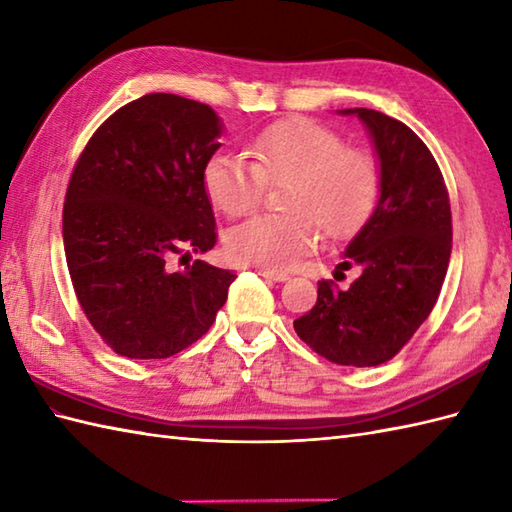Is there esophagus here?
Returning <instances> with one entry per match:
<instances>
[{
    "label": "esophagus",
    "mask_w": 512,
    "mask_h": 512,
    "mask_svg": "<svg viewBox=\"0 0 512 512\" xmlns=\"http://www.w3.org/2000/svg\"><path fill=\"white\" fill-rule=\"evenodd\" d=\"M261 277H266V279H270V281H288L290 279V275H285V272H277V270H266V268H259L257 270Z\"/></svg>",
    "instance_id": "1"
}]
</instances>
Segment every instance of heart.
<instances>
[{"mask_svg": "<svg viewBox=\"0 0 512 512\" xmlns=\"http://www.w3.org/2000/svg\"><path fill=\"white\" fill-rule=\"evenodd\" d=\"M251 159L216 152L202 170L211 205L237 218L259 207L266 185H287L283 207L261 213L227 233V251L246 264L285 270L316 248L320 227L331 240L358 233L379 198V168L371 154L347 148L340 135L312 120L266 128L251 144Z\"/></svg>", "mask_w": 512, "mask_h": 512, "instance_id": "heart-1", "label": "heart"}]
</instances>
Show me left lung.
Returning <instances> with one entry per match:
<instances>
[{"instance_id":"8db88e82","label":"left lung","mask_w":512,"mask_h":512,"mask_svg":"<svg viewBox=\"0 0 512 512\" xmlns=\"http://www.w3.org/2000/svg\"><path fill=\"white\" fill-rule=\"evenodd\" d=\"M364 124L379 165V198L338 268L360 266L349 290L318 283V301L294 320L303 342L342 366H377L401 351L441 292L451 255L443 174L423 141L373 109H344Z\"/></svg>"}]
</instances>
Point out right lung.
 Here are the masks:
<instances>
[{"instance_id": "add662e5", "label": "right lung", "mask_w": 512, "mask_h": 512, "mask_svg": "<svg viewBox=\"0 0 512 512\" xmlns=\"http://www.w3.org/2000/svg\"><path fill=\"white\" fill-rule=\"evenodd\" d=\"M209 104L148 93L89 139L71 174L63 242L82 312L130 360H163L207 334L235 275L176 255L207 253L216 218L202 170L222 146Z\"/></svg>"}]
</instances>
